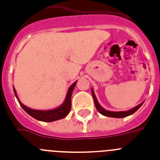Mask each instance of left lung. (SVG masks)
Instances as JSON below:
<instances>
[{
    "label": "left lung",
    "mask_w": 160,
    "mask_h": 160,
    "mask_svg": "<svg viewBox=\"0 0 160 160\" xmlns=\"http://www.w3.org/2000/svg\"><path fill=\"white\" fill-rule=\"evenodd\" d=\"M92 97H93L94 102H95V106L97 108V111L99 112L101 114L104 115V116L106 117H110V118H125V117L130 116V115L133 114L134 113H135L136 111L138 110L139 109L140 107L142 106V105L143 104V102L141 104H139L137 106L134 107V108H132L131 109H129L127 111H119V112H114V111H109V110H106L103 108V107L101 106V105L99 104L98 101H97V97H96L95 93H94L93 88H92Z\"/></svg>",
    "instance_id": "obj_1"
}]
</instances>
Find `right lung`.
Here are the masks:
<instances>
[{"label":"right lung","mask_w":160,"mask_h":160,"mask_svg":"<svg viewBox=\"0 0 160 160\" xmlns=\"http://www.w3.org/2000/svg\"><path fill=\"white\" fill-rule=\"evenodd\" d=\"M76 82L77 81L74 82V83L69 87L68 90V92H67L66 98H65L63 104L61 105H59V107L55 108V109H49V110H39V109H30V108L26 106V105H23V104L21 102L20 100H19L18 97L17 92L14 88H13V92H14V94L15 96H16L18 101L19 104H20L21 106L22 107V109H24L29 115H30V116L33 117L34 118L37 119V120L38 121H42V122H54V121L59 120V119L64 118L69 113V112H70L71 110V107H72V101H71V99H72V92H73V89H74L75 88V86H76Z\"/></svg>","instance_id":"1"}]
</instances>
